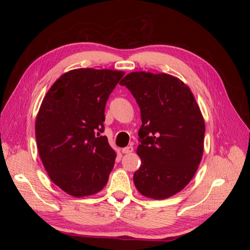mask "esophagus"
<instances>
[{
  "label": "esophagus",
  "mask_w": 250,
  "mask_h": 250,
  "mask_svg": "<svg viewBox=\"0 0 250 250\" xmlns=\"http://www.w3.org/2000/svg\"><path fill=\"white\" fill-rule=\"evenodd\" d=\"M132 151H133V147H132V146H127V147H125V148L122 149V152H123L124 154L131 153Z\"/></svg>",
  "instance_id": "34e87169"
}]
</instances>
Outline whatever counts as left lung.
<instances>
[{"label": "left lung", "mask_w": 250, "mask_h": 250, "mask_svg": "<svg viewBox=\"0 0 250 250\" xmlns=\"http://www.w3.org/2000/svg\"><path fill=\"white\" fill-rule=\"evenodd\" d=\"M120 84L141 110L142 165L134 186L148 198H169L190 183L201 162L206 126L198 104L191 89L169 74L132 72Z\"/></svg>", "instance_id": "obj_1"}]
</instances>
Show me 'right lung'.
Masks as SVG:
<instances>
[{
	"label": "right lung",
	"instance_id": "add662e5",
	"mask_svg": "<svg viewBox=\"0 0 250 250\" xmlns=\"http://www.w3.org/2000/svg\"><path fill=\"white\" fill-rule=\"evenodd\" d=\"M124 72L77 69L62 75L36 117L37 149L49 177L75 197L100 192L116 152L104 131L105 105Z\"/></svg>",
	"mask_w": 250,
	"mask_h": 250
}]
</instances>
